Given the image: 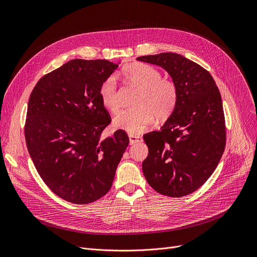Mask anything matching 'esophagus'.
Returning a JSON list of instances; mask_svg holds the SVG:
<instances>
[{"label":"esophagus","mask_w":257,"mask_h":257,"mask_svg":"<svg viewBox=\"0 0 257 257\" xmlns=\"http://www.w3.org/2000/svg\"><path fill=\"white\" fill-rule=\"evenodd\" d=\"M142 138L141 137H138V136H129V142H130V145H134L137 143H140L142 142Z\"/></svg>","instance_id":"1"}]
</instances>
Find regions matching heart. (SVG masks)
<instances>
[{
  "label": "heart",
  "mask_w": 257,
  "mask_h": 257,
  "mask_svg": "<svg viewBox=\"0 0 257 257\" xmlns=\"http://www.w3.org/2000/svg\"><path fill=\"white\" fill-rule=\"evenodd\" d=\"M127 82L140 89L134 101V108L120 111L113 119V125L132 136L144 132L154 119L167 118L175 109L178 90L172 80L161 78L155 67L145 63H130L123 67ZM102 105L112 113L119 110L117 84L114 77L106 78L99 90Z\"/></svg>",
  "instance_id": "obj_1"
}]
</instances>
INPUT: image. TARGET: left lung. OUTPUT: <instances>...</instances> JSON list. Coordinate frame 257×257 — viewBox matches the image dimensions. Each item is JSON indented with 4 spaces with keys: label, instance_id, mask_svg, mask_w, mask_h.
<instances>
[{
    "label": "left lung",
    "instance_id": "8db88e82",
    "mask_svg": "<svg viewBox=\"0 0 257 257\" xmlns=\"http://www.w3.org/2000/svg\"><path fill=\"white\" fill-rule=\"evenodd\" d=\"M137 59L163 67L178 90L176 106L164 126L144 136L149 148L142 166L145 178L161 195H190L211 176L225 150L221 93L205 69L179 54Z\"/></svg>",
    "mask_w": 257,
    "mask_h": 257
}]
</instances>
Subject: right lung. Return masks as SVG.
Instances as JSON below:
<instances>
[{
  "label": "right lung",
  "mask_w": 257,
  "mask_h": 257,
  "mask_svg": "<svg viewBox=\"0 0 257 257\" xmlns=\"http://www.w3.org/2000/svg\"><path fill=\"white\" fill-rule=\"evenodd\" d=\"M118 64L74 59L40 78L28 103L25 139L33 164L50 190L87 204L110 190L129 144L124 130L102 138L110 124L100 86Z\"/></svg>",
  "instance_id": "right-lung-1"
}]
</instances>
